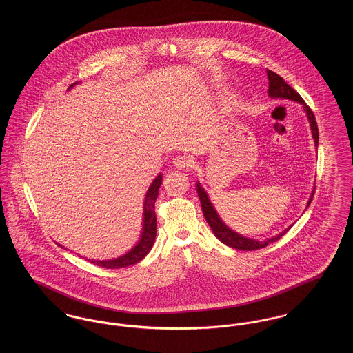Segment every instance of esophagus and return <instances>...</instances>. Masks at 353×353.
I'll list each match as a JSON object with an SVG mask.
<instances>
[{"instance_id": "34e87169", "label": "esophagus", "mask_w": 353, "mask_h": 353, "mask_svg": "<svg viewBox=\"0 0 353 353\" xmlns=\"http://www.w3.org/2000/svg\"><path fill=\"white\" fill-rule=\"evenodd\" d=\"M173 165L179 169H190L193 167V161L188 156H177L173 159Z\"/></svg>"}]
</instances>
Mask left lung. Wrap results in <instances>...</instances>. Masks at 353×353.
<instances>
[{"instance_id":"obj_1","label":"left lung","mask_w":353,"mask_h":353,"mask_svg":"<svg viewBox=\"0 0 353 353\" xmlns=\"http://www.w3.org/2000/svg\"><path fill=\"white\" fill-rule=\"evenodd\" d=\"M268 78H269V95L271 98H282V99L298 101V103L303 104L304 111L307 114V118L310 120V127H311V131H312V137L315 140V147L318 148V144H319V130H318V124H316V120H315L314 112L311 111V108L304 103L302 97L290 84L285 83V79L282 77H279L278 74H275L271 70H268ZM196 185H197V193H199V197H200V201H201L203 217L206 219V222L209 223V226L212 228L214 235L219 238L222 243L228 245L229 248L238 249V250H256V249H262V248H266L269 243L278 241L281 236H283L285 234V232H288V229H291V226H288L282 233H279V234L275 235L272 238H269L266 241H256V239L246 238L243 235L238 234V233H235L234 230L228 228L222 222V219H219L216 209L213 208L212 202L209 200L206 192L203 190V188L200 185V183H197ZM314 192H315V189L312 190V194H311V197L308 200L307 208L310 206V203L312 201Z\"/></svg>"}]
</instances>
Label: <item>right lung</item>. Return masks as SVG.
Instances as JSON below:
<instances>
[{
    "label": "right lung",
    "instance_id": "add662e5",
    "mask_svg": "<svg viewBox=\"0 0 353 353\" xmlns=\"http://www.w3.org/2000/svg\"><path fill=\"white\" fill-rule=\"evenodd\" d=\"M77 84V83H74ZM71 84L70 88L74 85ZM163 181V176L159 174L151 186L148 188V192L145 194V201H144V219H143V232L141 236L139 239V242L136 243L130 252L115 259H108V261H91L88 259L91 263L105 268V269H123L127 266L134 265L137 262H140L152 249L153 243H154V238H156V213H154V202L159 194V188ZM61 246V245H58ZM63 248V246H61Z\"/></svg>",
    "mask_w": 353,
    "mask_h": 353
}]
</instances>
